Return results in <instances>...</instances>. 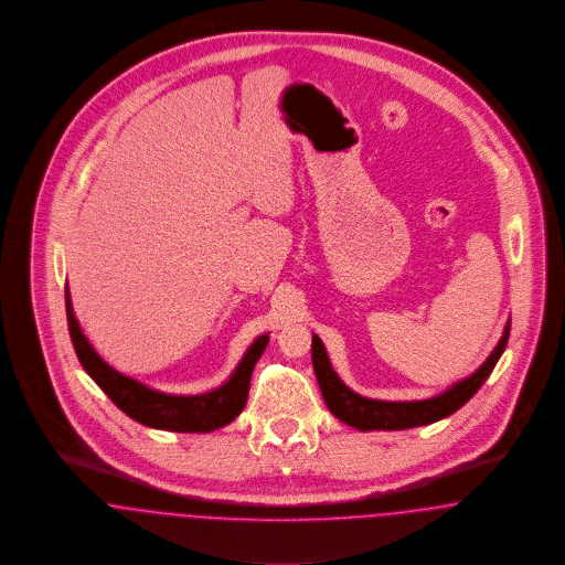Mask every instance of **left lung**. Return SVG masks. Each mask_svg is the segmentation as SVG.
<instances>
[{
    "instance_id": "obj_1",
    "label": "left lung",
    "mask_w": 565,
    "mask_h": 565,
    "mask_svg": "<svg viewBox=\"0 0 565 565\" xmlns=\"http://www.w3.org/2000/svg\"><path fill=\"white\" fill-rule=\"evenodd\" d=\"M508 333H510V321L505 323L504 335L498 342V347L493 349V353L487 356V361L476 370L472 376L448 386L445 393L429 397V399L385 402V399H370V397H363L355 391H351L333 372L326 347L319 335H312V365H315V374H317V381L321 386L329 413L335 418H340L342 423L361 429V431L411 429V427L436 423L445 416L457 413L493 372L498 359L502 356L505 344H508Z\"/></svg>"
}]
</instances>
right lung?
<instances>
[{
	"mask_svg": "<svg viewBox=\"0 0 565 565\" xmlns=\"http://www.w3.org/2000/svg\"><path fill=\"white\" fill-rule=\"evenodd\" d=\"M65 312H67L70 338L78 361L99 388L134 420L147 427L180 431V434L214 431L232 423L242 413L248 397L253 367L266 351L269 340L268 333H264L250 344V349L244 353L238 367L234 370V374L225 385L200 395H172V393L154 391L150 386L138 383L136 379L120 374L95 353V349L90 347L89 340L85 338L83 329L74 317L67 289H65Z\"/></svg>",
	"mask_w": 565,
	"mask_h": 565,
	"instance_id": "add662e5",
	"label": "right lung"
}]
</instances>
